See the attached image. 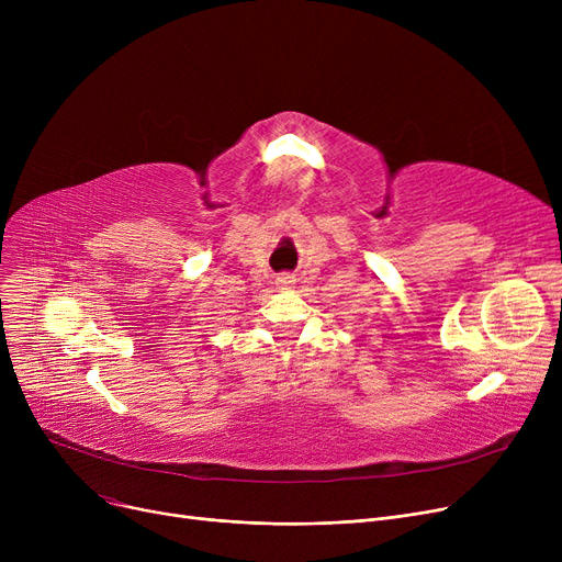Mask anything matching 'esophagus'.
Returning <instances> with one entry per match:
<instances>
[{"mask_svg": "<svg viewBox=\"0 0 562 562\" xmlns=\"http://www.w3.org/2000/svg\"><path fill=\"white\" fill-rule=\"evenodd\" d=\"M276 282H278L280 289H289L293 282H296V278H293L291 273H280V276L276 278Z\"/></svg>", "mask_w": 562, "mask_h": 562, "instance_id": "esophagus-1", "label": "esophagus"}]
</instances>
